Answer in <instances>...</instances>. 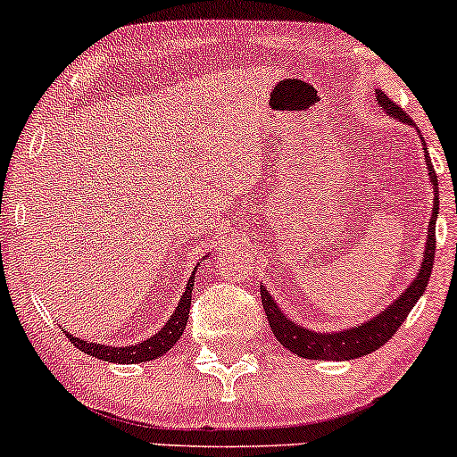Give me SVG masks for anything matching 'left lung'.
Masks as SVG:
<instances>
[{"label": "left lung", "instance_id": "obj_1", "mask_svg": "<svg viewBox=\"0 0 457 457\" xmlns=\"http://www.w3.org/2000/svg\"><path fill=\"white\" fill-rule=\"evenodd\" d=\"M376 101L386 113L393 115V118L402 120L403 124H412L411 115L403 112L402 107H397L395 101H391L385 92H376ZM429 180L434 185V193H436V199H434L432 208V221H429L428 228V243H426V255H423V264L419 275L414 277V281L406 287V292H402L400 298L395 303H391L389 309L380 312L378 316L367 320L361 327H353L339 330V333H313V330H307L298 324L287 320L281 313V309L277 307V303L272 301L269 290L264 286H260L262 295V305H264L266 318H269V324L272 328V335L279 339L281 345H286L290 353H295L303 359H313V361H348L356 359V356H363L378 350L380 345H385L389 339L395 335V330L402 327V322L406 320L414 303L421 298L423 292H426L429 275H432L434 266V251H436V217H438V180L436 171H434L432 161L426 156Z\"/></svg>", "mask_w": 457, "mask_h": 457}]
</instances>
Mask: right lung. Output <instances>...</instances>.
Segmentation results:
<instances>
[{"label": "right lung", "mask_w": 457, "mask_h": 457, "mask_svg": "<svg viewBox=\"0 0 457 457\" xmlns=\"http://www.w3.org/2000/svg\"><path fill=\"white\" fill-rule=\"evenodd\" d=\"M193 279H195V272L187 283V290L182 292L180 303H178V309L174 312V316L165 322L159 333L154 337L145 339V342L135 344V345H124V348H113V345H103V344H87L83 339L72 337L71 333L68 339L75 348L81 350V353L96 356V359L109 361V363H144V361H152L159 359L167 353V350L174 348V344L180 339L182 330L187 327L188 320V309H191V295H193Z\"/></svg>", "instance_id": "1"}]
</instances>
